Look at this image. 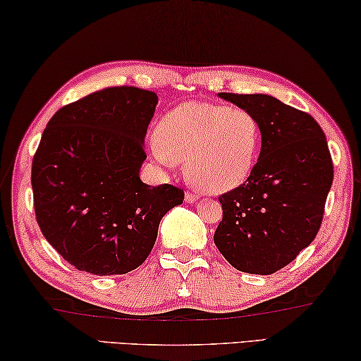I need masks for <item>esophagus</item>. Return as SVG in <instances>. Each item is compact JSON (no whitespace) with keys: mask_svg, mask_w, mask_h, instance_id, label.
I'll use <instances>...</instances> for the list:
<instances>
[{"mask_svg":"<svg viewBox=\"0 0 361 361\" xmlns=\"http://www.w3.org/2000/svg\"><path fill=\"white\" fill-rule=\"evenodd\" d=\"M196 199H197V195H196V192H191V191H188V192H186V196H185V201H186V202L192 204V202H196Z\"/></svg>","mask_w":361,"mask_h":361,"instance_id":"esophagus-1","label":"esophagus"}]
</instances>
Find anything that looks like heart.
I'll return each instance as SVG.
<instances>
[{"mask_svg":"<svg viewBox=\"0 0 361 361\" xmlns=\"http://www.w3.org/2000/svg\"><path fill=\"white\" fill-rule=\"evenodd\" d=\"M261 139V125L250 110L186 102L162 118L150 150L165 169L186 160V176L192 185L222 195L252 175Z\"/></svg>","mask_w":361,"mask_h":361,"instance_id":"obj_1","label":"heart"}]
</instances>
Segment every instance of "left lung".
<instances>
[{
  "instance_id": "obj_1",
  "label": "left lung",
  "mask_w": 361,
  "mask_h": 361,
  "mask_svg": "<svg viewBox=\"0 0 361 361\" xmlns=\"http://www.w3.org/2000/svg\"><path fill=\"white\" fill-rule=\"evenodd\" d=\"M220 99L261 125V154L243 185L219 197L224 217L214 243L235 269L269 276L310 246L322 222L334 166L321 126L308 113L266 94Z\"/></svg>"
}]
</instances>
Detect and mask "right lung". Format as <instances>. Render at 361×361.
<instances>
[{"label":"right lung","instance_id":"obj_1","mask_svg":"<svg viewBox=\"0 0 361 361\" xmlns=\"http://www.w3.org/2000/svg\"><path fill=\"white\" fill-rule=\"evenodd\" d=\"M157 94L109 87L58 110L32 162L39 227L79 271L128 274L147 259L164 215L185 192L139 178Z\"/></svg>","mask_w":361,"mask_h":361}]
</instances>
